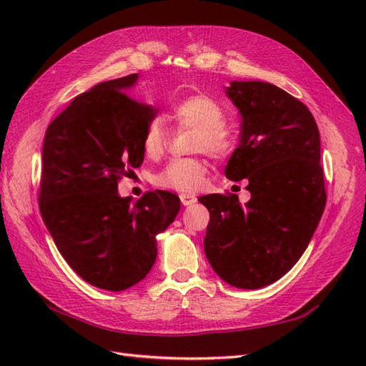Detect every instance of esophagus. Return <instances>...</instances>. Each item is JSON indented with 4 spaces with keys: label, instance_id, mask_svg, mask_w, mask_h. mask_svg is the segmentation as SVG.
<instances>
[{
    "label": "esophagus",
    "instance_id": "1",
    "mask_svg": "<svg viewBox=\"0 0 366 366\" xmlns=\"http://www.w3.org/2000/svg\"><path fill=\"white\" fill-rule=\"evenodd\" d=\"M180 200L183 206H192L197 203V197L194 194H180Z\"/></svg>",
    "mask_w": 366,
    "mask_h": 366
}]
</instances>
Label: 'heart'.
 Instances as JSON below:
<instances>
[{
	"label": "heart",
	"instance_id": "1",
	"mask_svg": "<svg viewBox=\"0 0 366 366\" xmlns=\"http://www.w3.org/2000/svg\"><path fill=\"white\" fill-rule=\"evenodd\" d=\"M168 116L182 128H192L191 151H204L214 157H226L234 149V134L226 124L224 108L214 96L189 94L169 107ZM147 156L157 157L168 147V132L157 117L148 122L142 136ZM207 164L202 157L172 159L156 175L157 186L179 192H192L203 184Z\"/></svg>",
	"mask_w": 366,
	"mask_h": 366
}]
</instances>
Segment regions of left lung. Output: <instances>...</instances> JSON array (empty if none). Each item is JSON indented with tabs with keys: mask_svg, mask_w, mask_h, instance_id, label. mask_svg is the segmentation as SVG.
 Masks as SVG:
<instances>
[{
	"mask_svg": "<svg viewBox=\"0 0 366 366\" xmlns=\"http://www.w3.org/2000/svg\"><path fill=\"white\" fill-rule=\"evenodd\" d=\"M226 93L241 113V139L224 174L246 179L252 198H198L210 214L204 253L221 280L253 290L293 267L324 214L320 139L310 109L280 86L234 81Z\"/></svg>",
	"mask_w": 366,
	"mask_h": 366,
	"instance_id": "1",
	"label": "left lung"
}]
</instances>
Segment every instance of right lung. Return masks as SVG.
<instances>
[{
	"label": "right lung",
	"mask_w": 366,
	"mask_h": 366,
	"mask_svg": "<svg viewBox=\"0 0 366 366\" xmlns=\"http://www.w3.org/2000/svg\"><path fill=\"white\" fill-rule=\"evenodd\" d=\"M139 74L94 85L47 128L39 210L58 250L84 281L122 292L157 258L156 235L180 210V198L149 191L131 204L117 183L139 168L142 136L157 108L128 93Z\"/></svg>",
	"instance_id": "1"
}]
</instances>
